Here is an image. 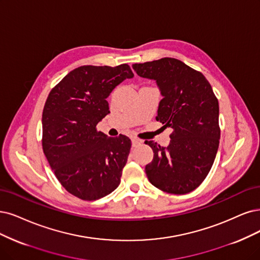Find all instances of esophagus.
<instances>
[{
	"mask_svg": "<svg viewBox=\"0 0 260 260\" xmlns=\"http://www.w3.org/2000/svg\"><path fill=\"white\" fill-rule=\"evenodd\" d=\"M141 143H142V141L139 140V139H137V138H133V139H132V146H133L134 148L140 146Z\"/></svg>",
	"mask_w": 260,
	"mask_h": 260,
	"instance_id": "1",
	"label": "esophagus"
}]
</instances>
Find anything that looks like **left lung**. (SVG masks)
I'll return each instance as SVG.
<instances>
[{
  "mask_svg": "<svg viewBox=\"0 0 260 260\" xmlns=\"http://www.w3.org/2000/svg\"><path fill=\"white\" fill-rule=\"evenodd\" d=\"M133 70L155 80L162 96L156 121L172 128L167 147L147 141L154 153L147 177L166 193L187 194L206 179L218 149L219 108L212 86L203 74L174 57L133 64Z\"/></svg>",
  "mask_w": 260,
  "mask_h": 260,
  "instance_id": "1",
  "label": "left lung"
}]
</instances>
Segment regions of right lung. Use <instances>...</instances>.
I'll return each instance as SVG.
<instances>
[{
	"label": "right lung",
	"mask_w": 260,
	"mask_h": 260,
	"mask_svg": "<svg viewBox=\"0 0 260 260\" xmlns=\"http://www.w3.org/2000/svg\"><path fill=\"white\" fill-rule=\"evenodd\" d=\"M134 77L127 64L83 65L48 95L43 111V150L62 186L82 200L107 196L120 184L131 150L124 135L108 137L96 125L110 113L107 98Z\"/></svg>",
	"instance_id": "1"
}]
</instances>
